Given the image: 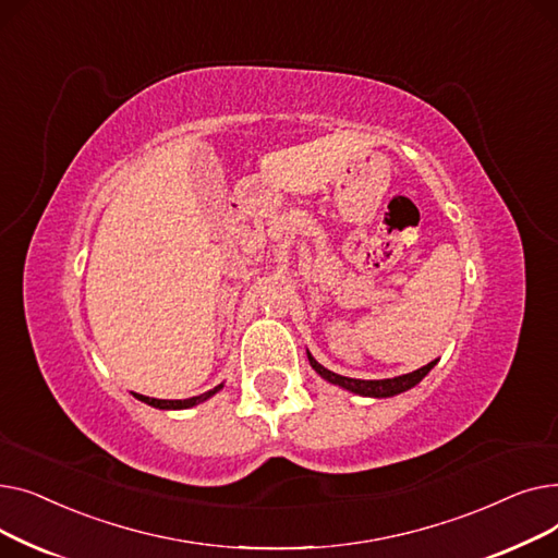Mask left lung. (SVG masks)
Here are the masks:
<instances>
[{
	"instance_id": "8db88e82",
	"label": "left lung",
	"mask_w": 558,
	"mask_h": 558,
	"mask_svg": "<svg viewBox=\"0 0 558 558\" xmlns=\"http://www.w3.org/2000/svg\"><path fill=\"white\" fill-rule=\"evenodd\" d=\"M307 357H310L312 368H314L320 377H326L328 383L339 385V387H343V389H348V391H353V393H360V396H371V398H391V396H396V393H402V391H407V389L416 387V385L421 383V379H423V377L434 368V364H436V360H434V362H429L427 366H423V368H418V371H414V373L389 377V379H355V377H345V375H339V373L328 371L326 366H320L312 355H307Z\"/></svg>"
}]
</instances>
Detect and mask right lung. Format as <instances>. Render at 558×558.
Segmentation results:
<instances>
[{"label": "right lung", "mask_w": 558, "mask_h": 558, "mask_svg": "<svg viewBox=\"0 0 558 558\" xmlns=\"http://www.w3.org/2000/svg\"><path fill=\"white\" fill-rule=\"evenodd\" d=\"M221 387H223V385H219V387H215V389H210V391H205V393H201V396L185 398V400H158V398L140 396V393H135V398L142 400V402H146V404H151V407H158V409H187V407H194V404H198V402H203V400H208V398L215 396Z\"/></svg>", "instance_id": "add662e5"}]
</instances>
